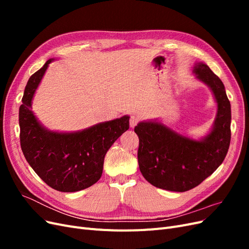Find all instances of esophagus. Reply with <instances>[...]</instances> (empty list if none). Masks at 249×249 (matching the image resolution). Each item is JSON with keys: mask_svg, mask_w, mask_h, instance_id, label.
Masks as SVG:
<instances>
[{"mask_svg": "<svg viewBox=\"0 0 249 249\" xmlns=\"http://www.w3.org/2000/svg\"><path fill=\"white\" fill-rule=\"evenodd\" d=\"M139 120H140V117L138 115H136V114L131 115V117H130V125H131V127H134L135 125H136L139 123Z\"/></svg>", "mask_w": 249, "mask_h": 249, "instance_id": "1", "label": "esophagus"}]
</instances>
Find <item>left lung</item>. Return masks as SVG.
<instances>
[{
  "label": "left lung",
  "instance_id": "8db88e82",
  "mask_svg": "<svg viewBox=\"0 0 249 249\" xmlns=\"http://www.w3.org/2000/svg\"><path fill=\"white\" fill-rule=\"evenodd\" d=\"M193 72L212 90L218 107L213 129L205 138L190 139L157 122L135 126L142 176L164 190L185 192L198 186L220 166L230 147L231 103L223 83L201 62L194 65Z\"/></svg>",
  "mask_w": 249,
  "mask_h": 249
}]
</instances>
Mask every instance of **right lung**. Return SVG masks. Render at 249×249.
Returning a JSON list of instances; mask_svg holds the SVG:
<instances>
[{
  "instance_id": "obj_1",
  "label": "right lung",
  "mask_w": 249,
  "mask_h": 249,
  "mask_svg": "<svg viewBox=\"0 0 249 249\" xmlns=\"http://www.w3.org/2000/svg\"><path fill=\"white\" fill-rule=\"evenodd\" d=\"M53 59L30 77L19 107L20 146L30 166L44 183L61 192L92 186L103 173L104 159L119 136L129 130V116L97 124L74 133L51 132L31 111L34 93Z\"/></svg>"
}]
</instances>
